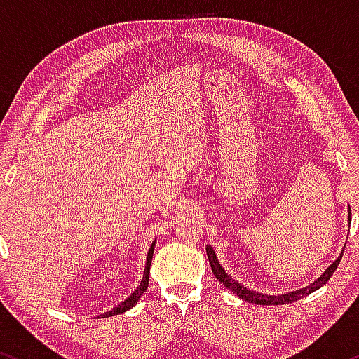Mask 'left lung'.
Instances as JSON below:
<instances>
[{"label":"left lung","instance_id":"1","mask_svg":"<svg viewBox=\"0 0 359 359\" xmlns=\"http://www.w3.org/2000/svg\"><path fill=\"white\" fill-rule=\"evenodd\" d=\"M349 222H351V212H349ZM205 253H208L209 263H211V270H212L214 277L219 280V282L226 288H229L233 294H236L240 299L246 300V302H251V304H258V306H283V304H292V302H295V300H299V299L306 297V295H309V294H312V292H316L317 288L323 287L324 283H327V280L332 277V273H334L337 265H339L341 257H343V255H341V257H337L336 262L331 263V265H329V269L325 270L324 273L320 275V277L317 278L314 283H311L309 287L300 288V290H295V292H288V294H282V295H269V294H259V292H257V290H250V288H246L245 285H241V283H238L236 280H233L231 277H229V275L224 271V269L219 265V262H217L212 246H205Z\"/></svg>","mask_w":359,"mask_h":359}]
</instances>
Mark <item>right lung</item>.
<instances>
[{
  "label": "right lung",
  "mask_w": 359,
  "mask_h": 359,
  "mask_svg": "<svg viewBox=\"0 0 359 359\" xmlns=\"http://www.w3.org/2000/svg\"><path fill=\"white\" fill-rule=\"evenodd\" d=\"M156 241V240H155ZM155 241L151 243L150 250H148V255H147V263H145V271H143V278H142V283L137 287V290L133 292V294L128 297L125 302H121L119 306L113 307L109 312H104V314H101V317H111V316H118V314H123V312H126L128 309H131L135 306V304L138 302L140 297H142L143 294L147 292L148 288V278H150V265H151V258H154V250H155Z\"/></svg>",
  "instance_id": "obj_1"
}]
</instances>
